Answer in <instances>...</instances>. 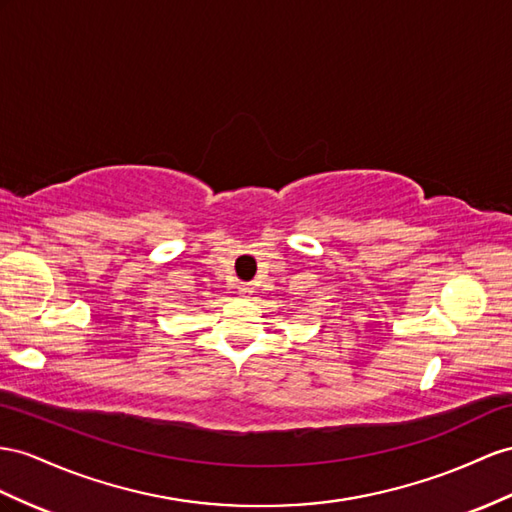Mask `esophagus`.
<instances>
[{
	"mask_svg": "<svg viewBox=\"0 0 512 512\" xmlns=\"http://www.w3.org/2000/svg\"><path fill=\"white\" fill-rule=\"evenodd\" d=\"M251 292H253L251 283H240V285H238V294H240V296H248Z\"/></svg>",
	"mask_w": 512,
	"mask_h": 512,
	"instance_id": "esophagus-1",
	"label": "esophagus"
}]
</instances>
